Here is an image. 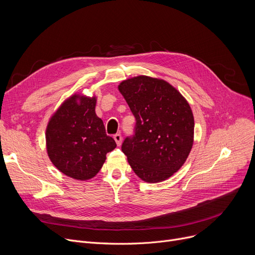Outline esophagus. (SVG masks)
<instances>
[{
  "label": "esophagus",
  "mask_w": 255,
  "mask_h": 255,
  "mask_svg": "<svg viewBox=\"0 0 255 255\" xmlns=\"http://www.w3.org/2000/svg\"><path fill=\"white\" fill-rule=\"evenodd\" d=\"M114 139H115V141H116L118 146H120L121 144H122V135H121L120 133H117V134H115Z\"/></svg>",
  "instance_id": "1"
}]
</instances>
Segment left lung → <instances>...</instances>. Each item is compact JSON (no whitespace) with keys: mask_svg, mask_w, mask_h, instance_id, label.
Listing matches in <instances>:
<instances>
[{"mask_svg":"<svg viewBox=\"0 0 255 255\" xmlns=\"http://www.w3.org/2000/svg\"><path fill=\"white\" fill-rule=\"evenodd\" d=\"M136 121L122 151L135 175L159 183L178 171L192 149L194 118L182 94L166 80L138 75L118 86Z\"/></svg>","mask_w":255,"mask_h":255,"instance_id":"8db88e82","label":"left lung"}]
</instances>
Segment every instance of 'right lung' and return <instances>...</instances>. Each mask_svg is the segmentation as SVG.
I'll use <instances>...</instances> for the list:
<instances>
[{
  "mask_svg": "<svg viewBox=\"0 0 255 255\" xmlns=\"http://www.w3.org/2000/svg\"><path fill=\"white\" fill-rule=\"evenodd\" d=\"M97 97L74 94L52 114L46 126V151L52 164L67 177L87 181L95 177L106 154L116 146L95 113Z\"/></svg>",
  "mask_w": 255,
  "mask_h": 255,
  "instance_id": "1",
  "label": "right lung"
}]
</instances>
